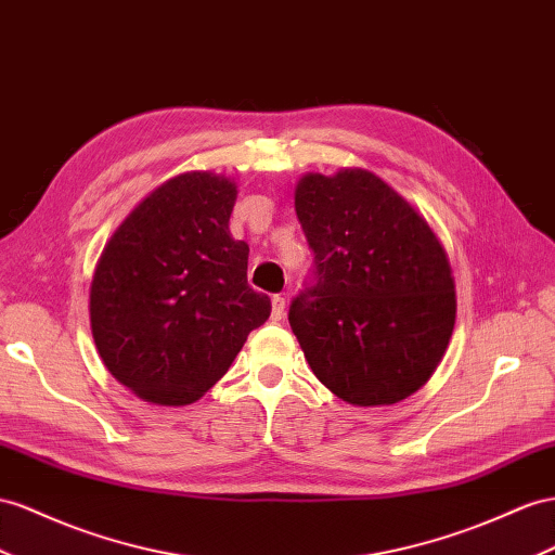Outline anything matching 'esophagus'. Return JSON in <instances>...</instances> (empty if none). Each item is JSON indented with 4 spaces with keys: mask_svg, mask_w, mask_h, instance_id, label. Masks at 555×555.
<instances>
[{
    "mask_svg": "<svg viewBox=\"0 0 555 555\" xmlns=\"http://www.w3.org/2000/svg\"><path fill=\"white\" fill-rule=\"evenodd\" d=\"M283 314H286V300L281 295L272 297V321H281Z\"/></svg>",
    "mask_w": 555,
    "mask_h": 555,
    "instance_id": "1",
    "label": "esophagus"
}]
</instances>
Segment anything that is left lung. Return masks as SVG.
I'll use <instances>...</instances> for the list:
<instances>
[{
	"mask_svg": "<svg viewBox=\"0 0 555 555\" xmlns=\"http://www.w3.org/2000/svg\"><path fill=\"white\" fill-rule=\"evenodd\" d=\"M295 212L314 272L288 321L311 371L353 405L415 393L454 328V279L431 227L371 170L307 173Z\"/></svg>",
	"mask_w": 555,
	"mask_h": 555,
	"instance_id": "8db88e82",
	"label": "left lung"
}]
</instances>
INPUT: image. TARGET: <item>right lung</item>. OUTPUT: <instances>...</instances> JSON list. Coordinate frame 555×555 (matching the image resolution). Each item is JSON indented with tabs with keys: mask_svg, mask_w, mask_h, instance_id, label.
Masks as SVG:
<instances>
[{
	"mask_svg": "<svg viewBox=\"0 0 555 555\" xmlns=\"http://www.w3.org/2000/svg\"><path fill=\"white\" fill-rule=\"evenodd\" d=\"M236 184L208 170L164 182L112 234L91 281V333L142 401L188 405L227 373L272 302L230 234Z\"/></svg>",
	"mask_w": 555,
	"mask_h": 555,
	"instance_id": "right-lung-1",
	"label": "right lung"
}]
</instances>
